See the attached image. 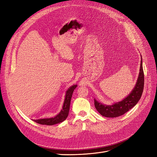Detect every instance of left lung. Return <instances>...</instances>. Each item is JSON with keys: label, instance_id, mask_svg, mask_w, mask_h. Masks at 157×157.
Wrapping results in <instances>:
<instances>
[{"label": "left lung", "instance_id": "obj_1", "mask_svg": "<svg viewBox=\"0 0 157 157\" xmlns=\"http://www.w3.org/2000/svg\"><path fill=\"white\" fill-rule=\"evenodd\" d=\"M144 73L141 61L140 70L137 81L129 96L122 101L113 104V105H104L103 104L94 100L95 107L97 111L103 117L114 118L124 115L130 109L134 107L139 101L144 91Z\"/></svg>", "mask_w": 157, "mask_h": 157}]
</instances>
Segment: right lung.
Returning a JSON list of instances; mask_svg holds the SVG:
<instances>
[{"label":"right lung","mask_w":157,"mask_h":157,"mask_svg":"<svg viewBox=\"0 0 157 157\" xmlns=\"http://www.w3.org/2000/svg\"><path fill=\"white\" fill-rule=\"evenodd\" d=\"M77 87V85H73L71 87H70L67 92H66V96L65 98V101L63 103V109H61V112L58 114V115L56 116L54 118H42V119L35 120V122L39 124H45V125H54L56 124H58L61 122L65 121L67 118L69 111V107H70V103H71V99L72 97L73 93L74 92V90Z\"/></svg>","instance_id":"1"}]
</instances>
